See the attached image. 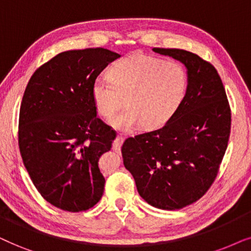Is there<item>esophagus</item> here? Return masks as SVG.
Wrapping results in <instances>:
<instances>
[{
	"instance_id": "1",
	"label": "esophagus",
	"mask_w": 251,
	"mask_h": 251,
	"mask_svg": "<svg viewBox=\"0 0 251 251\" xmlns=\"http://www.w3.org/2000/svg\"><path fill=\"white\" fill-rule=\"evenodd\" d=\"M123 141H124V136L122 134L117 135L116 140H115V141H113V149L119 150L120 149V146L123 145Z\"/></svg>"
}]
</instances>
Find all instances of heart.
Wrapping results in <instances>:
<instances>
[{
	"label": "heart",
	"instance_id": "b5f03b06",
	"mask_svg": "<svg viewBox=\"0 0 251 251\" xmlns=\"http://www.w3.org/2000/svg\"><path fill=\"white\" fill-rule=\"evenodd\" d=\"M109 79L99 76L92 85V98L100 116L112 117L117 129L132 131L139 125L157 128L172 118L185 99L188 75L176 61H162L133 53L109 69Z\"/></svg>",
	"mask_w": 251,
	"mask_h": 251
}]
</instances>
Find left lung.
<instances>
[{"label": "left lung", "instance_id": "left-lung-1", "mask_svg": "<svg viewBox=\"0 0 251 251\" xmlns=\"http://www.w3.org/2000/svg\"><path fill=\"white\" fill-rule=\"evenodd\" d=\"M152 50L186 66L185 99L159 129L126 139L122 153L140 196L155 208L178 210L201 199L215 181L229 139L230 109L212 64L187 50Z\"/></svg>", "mask_w": 251, "mask_h": 251}]
</instances>
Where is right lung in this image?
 <instances>
[{"label":"right lung","mask_w":251,"mask_h":251,"mask_svg":"<svg viewBox=\"0 0 251 251\" xmlns=\"http://www.w3.org/2000/svg\"><path fill=\"white\" fill-rule=\"evenodd\" d=\"M120 55L104 48L69 50L40 66L26 86L18 143L41 196L70 212L91 209L104 192L99 158L116 132L96 116L92 85Z\"/></svg>","instance_id":"right-lung-1"}]
</instances>
